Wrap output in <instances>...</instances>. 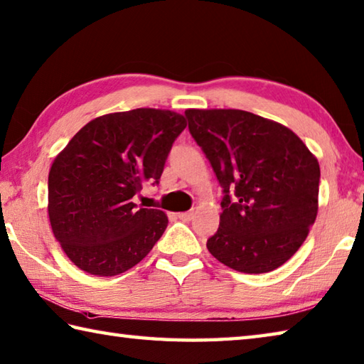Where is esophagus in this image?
<instances>
[{
    "mask_svg": "<svg viewBox=\"0 0 364 364\" xmlns=\"http://www.w3.org/2000/svg\"><path fill=\"white\" fill-rule=\"evenodd\" d=\"M178 218H180L181 220H184V223H189V220L194 218V211H184V213H178Z\"/></svg>",
    "mask_w": 364,
    "mask_h": 364,
    "instance_id": "1",
    "label": "esophagus"
}]
</instances>
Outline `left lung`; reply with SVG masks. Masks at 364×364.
<instances>
[{
	"mask_svg": "<svg viewBox=\"0 0 364 364\" xmlns=\"http://www.w3.org/2000/svg\"><path fill=\"white\" fill-rule=\"evenodd\" d=\"M184 113L225 194L219 229L206 241L208 251L225 267L247 274L284 265L317 218V158L289 127L251 112Z\"/></svg>",
	"mask_w": 364,
	"mask_h": 364,
	"instance_id": "8db88e82",
	"label": "left lung"
}]
</instances>
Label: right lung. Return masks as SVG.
Wrapping results in <instances>:
<instances>
[{
  "label": "right lung",
  "instance_id": "right-lung-1",
  "mask_svg": "<svg viewBox=\"0 0 364 364\" xmlns=\"http://www.w3.org/2000/svg\"><path fill=\"white\" fill-rule=\"evenodd\" d=\"M186 118L172 110L107 113L85 124L56 156L48 173V219L75 267L117 276L146 257L168 218L137 208L132 197L159 183Z\"/></svg>",
  "mask_w": 364,
  "mask_h": 364
}]
</instances>
